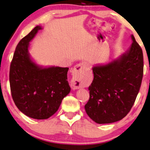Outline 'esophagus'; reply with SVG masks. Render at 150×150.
<instances>
[{
  "instance_id": "esophagus-1",
  "label": "esophagus",
  "mask_w": 150,
  "mask_h": 150,
  "mask_svg": "<svg viewBox=\"0 0 150 150\" xmlns=\"http://www.w3.org/2000/svg\"><path fill=\"white\" fill-rule=\"evenodd\" d=\"M88 67H89V64L86 62L80 63L74 67L73 71V78L70 82L71 88L74 89H77L81 87L82 84L80 82V77L83 74L84 71L88 68Z\"/></svg>"
}]
</instances>
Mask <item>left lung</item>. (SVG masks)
<instances>
[{"mask_svg": "<svg viewBox=\"0 0 150 150\" xmlns=\"http://www.w3.org/2000/svg\"><path fill=\"white\" fill-rule=\"evenodd\" d=\"M129 51L118 60L93 68L94 79L88 87L86 114L98 124L122 120L135 101L144 74V55L139 45L131 36Z\"/></svg>", "mask_w": 150, "mask_h": 150, "instance_id": "left-lung-1", "label": "left lung"}]
</instances>
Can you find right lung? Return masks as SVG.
<instances>
[{
	"label": "right lung",
	"mask_w": 150,
	"mask_h": 150,
	"mask_svg": "<svg viewBox=\"0 0 150 150\" xmlns=\"http://www.w3.org/2000/svg\"><path fill=\"white\" fill-rule=\"evenodd\" d=\"M40 26H36L19 41L11 63L9 82L12 98L17 108L27 116L47 119L59 109L70 93L68 68H40L30 59L29 43Z\"/></svg>",
	"instance_id": "1"
}]
</instances>
